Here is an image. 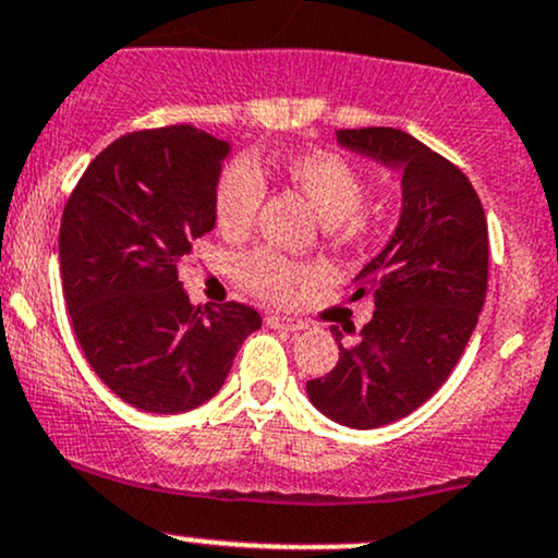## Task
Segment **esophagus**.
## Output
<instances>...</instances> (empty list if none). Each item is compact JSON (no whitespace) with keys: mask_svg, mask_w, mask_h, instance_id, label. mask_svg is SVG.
Returning <instances> with one entry per match:
<instances>
[{"mask_svg":"<svg viewBox=\"0 0 558 558\" xmlns=\"http://www.w3.org/2000/svg\"><path fill=\"white\" fill-rule=\"evenodd\" d=\"M269 328H283V330H302L307 328V323L296 320V317H286V315H269L267 317Z\"/></svg>","mask_w":558,"mask_h":558,"instance_id":"esophagus-1","label":"esophagus"}]
</instances>
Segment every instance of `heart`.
<instances>
[{
    "label": "heart",
    "mask_w": 558,
    "mask_h": 558,
    "mask_svg": "<svg viewBox=\"0 0 558 558\" xmlns=\"http://www.w3.org/2000/svg\"><path fill=\"white\" fill-rule=\"evenodd\" d=\"M283 174L302 190L320 214L323 222L344 232H363L371 225L365 211V180L357 167L333 150H302L283 161ZM265 201L262 169L246 158H235L222 169L214 190V219L225 235H241L254 225ZM312 275V267L291 262L269 248H254L238 259V278L251 293L272 302L289 299L299 283Z\"/></svg>",
    "instance_id": "heart-1"
}]
</instances>
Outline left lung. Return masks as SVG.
<instances>
[{
    "instance_id": "8db88e82",
    "label": "left lung",
    "mask_w": 558,
    "mask_h": 558,
    "mask_svg": "<svg viewBox=\"0 0 558 558\" xmlns=\"http://www.w3.org/2000/svg\"><path fill=\"white\" fill-rule=\"evenodd\" d=\"M339 145L402 171V214L387 248L352 280V299L376 312L339 363L307 381L330 421L376 428L405 418L461 360L487 293V219L469 177L445 156L391 126L339 130Z\"/></svg>"
}]
</instances>
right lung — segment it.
<instances>
[{"label": "right lung", "instance_id": "add662e5", "mask_svg": "<svg viewBox=\"0 0 558 558\" xmlns=\"http://www.w3.org/2000/svg\"><path fill=\"white\" fill-rule=\"evenodd\" d=\"M230 145L190 124L110 143L73 187L60 222V275L78 347L100 381L145 413H185L222 389L248 304L193 307L177 269L214 228Z\"/></svg>", "mask_w": 558, "mask_h": 558}]
</instances>
